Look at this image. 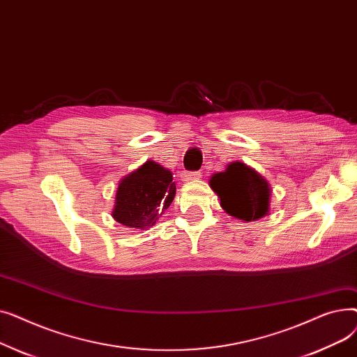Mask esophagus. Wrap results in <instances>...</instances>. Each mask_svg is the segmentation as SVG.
I'll return each mask as SVG.
<instances>
[{"label": "esophagus", "mask_w": 357, "mask_h": 357, "mask_svg": "<svg viewBox=\"0 0 357 357\" xmlns=\"http://www.w3.org/2000/svg\"><path fill=\"white\" fill-rule=\"evenodd\" d=\"M202 175L201 172H186L183 174V181H195V179H199Z\"/></svg>", "instance_id": "esophagus-1"}]
</instances>
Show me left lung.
<instances>
[{"mask_svg":"<svg viewBox=\"0 0 357 357\" xmlns=\"http://www.w3.org/2000/svg\"><path fill=\"white\" fill-rule=\"evenodd\" d=\"M210 186L222 210L231 217L255 221L269 213V183L246 163L231 162L226 171L211 176Z\"/></svg>","mask_w":357,"mask_h":357,"instance_id":"left-lung-1","label":"left lung"}]
</instances>
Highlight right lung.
I'll return each mask as SVG.
<instances>
[{
	"label": "right lung",
	"mask_w": 357,
	"mask_h": 357,
	"mask_svg": "<svg viewBox=\"0 0 357 357\" xmlns=\"http://www.w3.org/2000/svg\"><path fill=\"white\" fill-rule=\"evenodd\" d=\"M172 179L169 169L147 160L120 181L112 218L130 229L152 227L175 198L176 185Z\"/></svg>",
	"instance_id": "obj_1"
}]
</instances>
